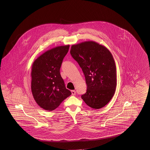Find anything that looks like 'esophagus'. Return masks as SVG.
Masks as SVG:
<instances>
[{"label":"esophagus","mask_w":150,"mask_h":150,"mask_svg":"<svg viewBox=\"0 0 150 150\" xmlns=\"http://www.w3.org/2000/svg\"><path fill=\"white\" fill-rule=\"evenodd\" d=\"M71 93H72V95H73V96L76 95V91L74 90H72L71 91Z\"/></svg>","instance_id":"1"}]
</instances>
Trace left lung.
I'll return each mask as SVG.
<instances>
[{"mask_svg": "<svg viewBox=\"0 0 150 150\" xmlns=\"http://www.w3.org/2000/svg\"><path fill=\"white\" fill-rule=\"evenodd\" d=\"M70 54L85 76L87 91L81 98L92 108L103 107L112 99L117 85L112 53L105 46L90 41L72 45Z\"/></svg>", "mask_w": 150, "mask_h": 150, "instance_id": "obj_1", "label": "left lung"}]
</instances>
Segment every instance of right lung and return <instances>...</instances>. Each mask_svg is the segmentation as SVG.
Wrapping results in <instances>:
<instances>
[{
	"label": "right lung",
	"mask_w": 150,
	"mask_h": 150,
	"mask_svg": "<svg viewBox=\"0 0 150 150\" xmlns=\"http://www.w3.org/2000/svg\"><path fill=\"white\" fill-rule=\"evenodd\" d=\"M69 47L70 45H67L49 50L32 65V94L37 104L46 110L57 108L71 94L60 74L61 65Z\"/></svg>",
	"instance_id": "obj_1"
}]
</instances>
